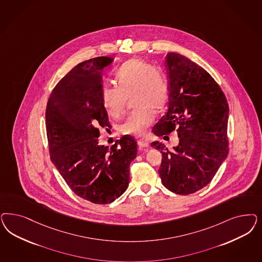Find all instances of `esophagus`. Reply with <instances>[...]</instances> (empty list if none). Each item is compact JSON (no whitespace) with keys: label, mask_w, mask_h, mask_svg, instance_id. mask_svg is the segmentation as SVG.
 <instances>
[{"label":"esophagus","mask_w":262,"mask_h":262,"mask_svg":"<svg viewBox=\"0 0 262 262\" xmlns=\"http://www.w3.org/2000/svg\"><path fill=\"white\" fill-rule=\"evenodd\" d=\"M138 145H139V147H140L141 149H144L145 147H148L149 143H148L146 140H144V139H141V140L138 141Z\"/></svg>","instance_id":"esophagus-1"}]
</instances>
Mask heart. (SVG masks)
<instances>
[{
  "instance_id": "obj_1",
  "label": "heart",
  "mask_w": 262,
  "mask_h": 262,
  "mask_svg": "<svg viewBox=\"0 0 262 262\" xmlns=\"http://www.w3.org/2000/svg\"><path fill=\"white\" fill-rule=\"evenodd\" d=\"M117 84L102 86V102L108 115L119 118L125 110L127 99L132 98L137 110L120 125L123 134L144 135L154 120L152 111H159L169 98V82L163 69L144 59H132L117 72Z\"/></svg>"
}]
</instances>
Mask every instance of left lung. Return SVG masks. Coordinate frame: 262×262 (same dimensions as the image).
I'll return each mask as SVG.
<instances>
[{
    "label": "left lung",
    "instance_id": "obj_1",
    "mask_svg": "<svg viewBox=\"0 0 262 262\" xmlns=\"http://www.w3.org/2000/svg\"><path fill=\"white\" fill-rule=\"evenodd\" d=\"M169 109L153 127L155 135L177 130L179 144L162 153L163 185L178 194L195 193L210 183L228 154V104L219 84L202 67L178 53H168Z\"/></svg>",
    "mask_w": 262,
    "mask_h": 262
}]
</instances>
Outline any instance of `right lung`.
Wrapping results in <instances>:
<instances>
[{"label":"right lung","instance_id":"right-lung-1","mask_svg":"<svg viewBox=\"0 0 262 262\" xmlns=\"http://www.w3.org/2000/svg\"><path fill=\"white\" fill-rule=\"evenodd\" d=\"M114 59L97 57L72 68L54 88L46 107L51 161L69 188L96 204L113 203L126 191L137 143L125 135L99 145V127H109L102 102V70Z\"/></svg>","mask_w":262,"mask_h":262}]
</instances>
